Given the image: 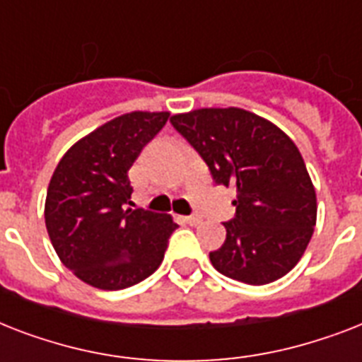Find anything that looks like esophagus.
Returning a JSON list of instances; mask_svg holds the SVG:
<instances>
[{"instance_id": "obj_1", "label": "esophagus", "mask_w": 362, "mask_h": 362, "mask_svg": "<svg viewBox=\"0 0 362 362\" xmlns=\"http://www.w3.org/2000/svg\"><path fill=\"white\" fill-rule=\"evenodd\" d=\"M182 220L186 221L187 226H199V223L203 221V218H201V216H184Z\"/></svg>"}]
</instances>
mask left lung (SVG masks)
Segmentation results:
<instances>
[{"label": "left lung", "mask_w": 362, "mask_h": 362, "mask_svg": "<svg viewBox=\"0 0 362 362\" xmlns=\"http://www.w3.org/2000/svg\"><path fill=\"white\" fill-rule=\"evenodd\" d=\"M170 124L209 165L218 186L233 187L235 218L223 246L210 252L214 269L263 286L286 276L303 257L315 227V189L289 136L242 109H199Z\"/></svg>", "instance_id": "obj_1"}]
</instances>
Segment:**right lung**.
Masks as SVG:
<instances>
[{
	"instance_id": "add662e5",
	"label": "right lung",
	"mask_w": 362,
	"mask_h": 362,
	"mask_svg": "<svg viewBox=\"0 0 362 362\" xmlns=\"http://www.w3.org/2000/svg\"><path fill=\"white\" fill-rule=\"evenodd\" d=\"M169 112H129L73 144L54 170L45 223L62 263L90 286L118 291L153 274L176 223L127 209V170L163 129Z\"/></svg>"
}]
</instances>
